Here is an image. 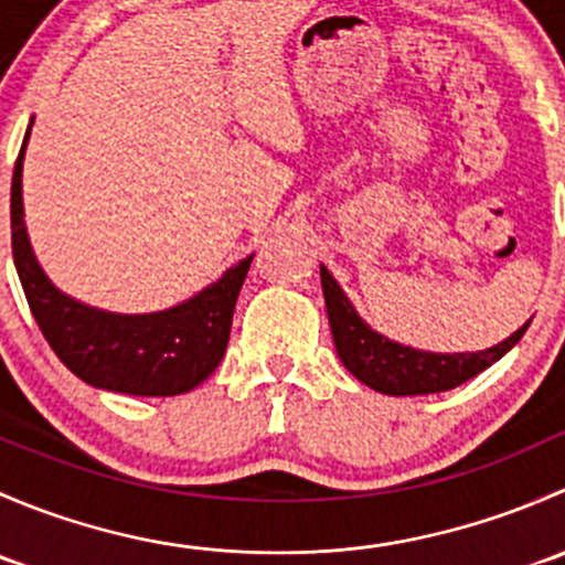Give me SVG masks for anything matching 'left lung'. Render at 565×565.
I'll use <instances>...</instances> for the list:
<instances>
[{
  "instance_id": "8db88e82",
  "label": "left lung",
  "mask_w": 565,
  "mask_h": 565,
  "mask_svg": "<svg viewBox=\"0 0 565 565\" xmlns=\"http://www.w3.org/2000/svg\"><path fill=\"white\" fill-rule=\"evenodd\" d=\"M322 292L328 306L330 330H333L335 352L341 363L369 388L391 396H424V393L451 391L457 385L476 377L478 372L492 366L505 355L516 341L525 335L527 324H522L514 335L489 347L483 352H459V355H435V352L409 350L396 341L374 333L361 317L355 315L347 295L322 265Z\"/></svg>"
}]
</instances>
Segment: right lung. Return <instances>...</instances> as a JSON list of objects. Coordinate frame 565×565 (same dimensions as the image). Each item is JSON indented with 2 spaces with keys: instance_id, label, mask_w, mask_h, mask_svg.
<instances>
[{
  "instance_id": "1",
  "label": "right lung",
  "mask_w": 565,
  "mask_h": 565,
  "mask_svg": "<svg viewBox=\"0 0 565 565\" xmlns=\"http://www.w3.org/2000/svg\"><path fill=\"white\" fill-rule=\"evenodd\" d=\"M30 139V130H26ZM21 145L10 188L13 262L40 333L76 377L95 388L134 396H177L215 372L230 344L232 315L250 256L188 303L161 315L119 317L76 303L51 287L32 254L21 202Z\"/></svg>"
}]
</instances>
